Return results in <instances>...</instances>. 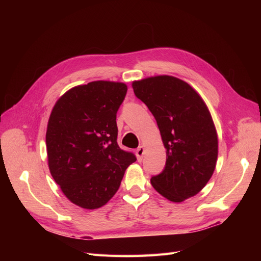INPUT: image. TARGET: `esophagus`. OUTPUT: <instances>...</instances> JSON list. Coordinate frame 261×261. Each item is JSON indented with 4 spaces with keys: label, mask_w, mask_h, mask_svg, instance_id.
I'll return each instance as SVG.
<instances>
[{
    "label": "esophagus",
    "mask_w": 261,
    "mask_h": 261,
    "mask_svg": "<svg viewBox=\"0 0 261 261\" xmlns=\"http://www.w3.org/2000/svg\"><path fill=\"white\" fill-rule=\"evenodd\" d=\"M145 153V148L143 146H139L137 149H136V155L138 158V161H141L143 160V155Z\"/></svg>",
    "instance_id": "1"
}]
</instances>
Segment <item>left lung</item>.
I'll return each instance as SVG.
<instances>
[{
    "label": "left lung",
    "instance_id": "obj_1",
    "mask_svg": "<svg viewBox=\"0 0 261 261\" xmlns=\"http://www.w3.org/2000/svg\"><path fill=\"white\" fill-rule=\"evenodd\" d=\"M159 127L167 162L151 177L155 191L173 202L184 201L206 186L216 169L218 136L201 97L187 83L161 75L133 83Z\"/></svg>",
    "mask_w": 261,
    "mask_h": 261
}]
</instances>
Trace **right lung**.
<instances>
[{
	"label": "right lung",
	"mask_w": 261,
	"mask_h": 261,
	"mask_svg": "<svg viewBox=\"0 0 261 261\" xmlns=\"http://www.w3.org/2000/svg\"><path fill=\"white\" fill-rule=\"evenodd\" d=\"M123 83L97 81L66 91L51 112L45 143L51 175L73 203L98 209L112 198L136 161L117 145Z\"/></svg>",
	"instance_id": "add662e5"
}]
</instances>
